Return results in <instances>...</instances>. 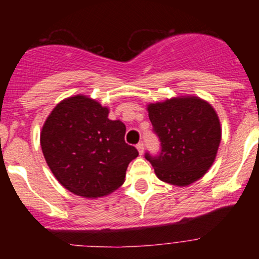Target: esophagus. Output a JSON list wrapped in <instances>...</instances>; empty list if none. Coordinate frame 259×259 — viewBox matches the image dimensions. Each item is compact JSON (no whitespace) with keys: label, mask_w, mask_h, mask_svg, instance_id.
<instances>
[{"label":"esophagus","mask_w":259,"mask_h":259,"mask_svg":"<svg viewBox=\"0 0 259 259\" xmlns=\"http://www.w3.org/2000/svg\"><path fill=\"white\" fill-rule=\"evenodd\" d=\"M144 142H139L138 145H136V148H138V151H139V153L140 154H142L144 153Z\"/></svg>","instance_id":"34e87169"}]
</instances>
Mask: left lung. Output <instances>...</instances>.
I'll return each mask as SVG.
<instances>
[{"label": "left lung", "mask_w": 259, "mask_h": 259, "mask_svg": "<svg viewBox=\"0 0 259 259\" xmlns=\"http://www.w3.org/2000/svg\"><path fill=\"white\" fill-rule=\"evenodd\" d=\"M148 117L159 138L160 152L145 154L159 180L187 186L207 173L222 140L214 108L196 96H180L150 103Z\"/></svg>", "instance_id": "8db88e82"}]
</instances>
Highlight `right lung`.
<instances>
[{"instance_id": "obj_1", "label": "right lung", "mask_w": 259, "mask_h": 259, "mask_svg": "<svg viewBox=\"0 0 259 259\" xmlns=\"http://www.w3.org/2000/svg\"><path fill=\"white\" fill-rule=\"evenodd\" d=\"M108 108L84 95L53 108L41 130V148L56 179L86 198L109 195L123 185L138 150L124 140L123 121L108 119Z\"/></svg>"}]
</instances>
